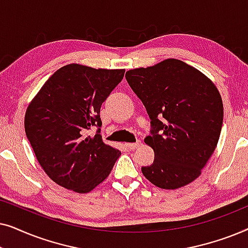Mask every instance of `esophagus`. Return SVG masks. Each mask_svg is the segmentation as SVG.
Returning <instances> with one entry per match:
<instances>
[{"label": "esophagus", "instance_id": "obj_1", "mask_svg": "<svg viewBox=\"0 0 248 248\" xmlns=\"http://www.w3.org/2000/svg\"><path fill=\"white\" fill-rule=\"evenodd\" d=\"M125 145H126V148L130 149V150H135V149H138L141 145V141L138 140L137 142H134V143H126Z\"/></svg>", "mask_w": 248, "mask_h": 248}]
</instances>
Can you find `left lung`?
Returning <instances> with one entry per match:
<instances>
[{
	"mask_svg": "<svg viewBox=\"0 0 248 248\" xmlns=\"http://www.w3.org/2000/svg\"><path fill=\"white\" fill-rule=\"evenodd\" d=\"M150 117L145 143L154 164L142 174L160 188L175 189L196 179L218 143L223 106L215 84L183 61L168 59L125 74Z\"/></svg>",
	"mask_w": 248,
	"mask_h": 248,
	"instance_id": "left-lung-1",
	"label": "left lung"
}]
</instances>
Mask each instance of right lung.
<instances>
[{
    "label": "right lung",
    "instance_id": "add662e5",
    "mask_svg": "<svg viewBox=\"0 0 248 248\" xmlns=\"http://www.w3.org/2000/svg\"><path fill=\"white\" fill-rule=\"evenodd\" d=\"M125 70L61 67L30 103L26 135L49 178L67 189L88 193L107 178L121 152L100 137V107ZM97 127L93 137L90 128Z\"/></svg>",
    "mask_w": 248,
    "mask_h": 248
}]
</instances>
